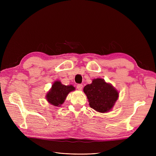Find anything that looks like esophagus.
<instances>
[{
    "instance_id": "34e87169",
    "label": "esophagus",
    "mask_w": 156,
    "mask_h": 156,
    "mask_svg": "<svg viewBox=\"0 0 156 156\" xmlns=\"http://www.w3.org/2000/svg\"><path fill=\"white\" fill-rule=\"evenodd\" d=\"M83 87V85L82 84H78L77 85V88L79 90H81Z\"/></svg>"
}]
</instances>
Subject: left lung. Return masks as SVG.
<instances>
[{"instance_id": "1", "label": "left lung", "mask_w": 156, "mask_h": 156, "mask_svg": "<svg viewBox=\"0 0 156 156\" xmlns=\"http://www.w3.org/2000/svg\"><path fill=\"white\" fill-rule=\"evenodd\" d=\"M89 105L100 112L110 111L119 98V92L110 84L102 79H94L92 83L84 87Z\"/></svg>"}]
</instances>
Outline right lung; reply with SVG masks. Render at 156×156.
<instances>
[{"mask_svg": "<svg viewBox=\"0 0 156 156\" xmlns=\"http://www.w3.org/2000/svg\"><path fill=\"white\" fill-rule=\"evenodd\" d=\"M74 90L75 88L72 85L66 86L60 81H56L47 94V100L54 106L60 107L64 103L68 93Z\"/></svg>", "mask_w": 156, "mask_h": 156, "instance_id": "1", "label": "right lung"}]
</instances>
